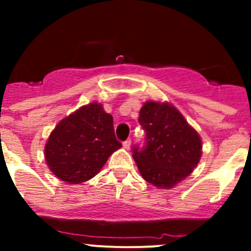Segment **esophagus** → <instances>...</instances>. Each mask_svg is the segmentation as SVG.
<instances>
[{
  "label": "esophagus",
  "instance_id": "1",
  "mask_svg": "<svg viewBox=\"0 0 251 251\" xmlns=\"http://www.w3.org/2000/svg\"><path fill=\"white\" fill-rule=\"evenodd\" d=\"M130 143H132V142H130V139H127V141H124L123 142V147L126 148V150H129V148H130Z\"/></svg>",
  "mask_w": 251,
  "mask_h": 251
}]
</instances>
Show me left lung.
<instances>
[{"instance_id":"1","label":"left lung","mask_w":251,"mask_h":251,"mask_svg":"<svg viewBox=\"0 0 251 251\" xmlns=\"http://www.w3.org/2000/svg\"><path fill=\"white\" fill-rule=\"evenodd\" d=\"M146 132L143 147L132 148L142 177L158 188H172L191 174L201 158L199 133L172 104L146 101L139 112Z\"/></svg>"}]
</instances>
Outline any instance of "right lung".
<instances>
[{
	"instance_id": "add662e5",
	"label": "right lung",
	"mask_w": 251,
	"mask_h": 251,
	"mask_svg": "<svg viewBox=\"0 0 251 251\" xmlns=\"http://www.w3.org/2000/svg\"><path fill=\"white\" fill-rule=\"evenodd\" d=\"M121 147L112 115L101 104L90 103L59 122L46 142L45 159L57 178L79 185L93 178Z\"/></svg>"
}]
</instances>
